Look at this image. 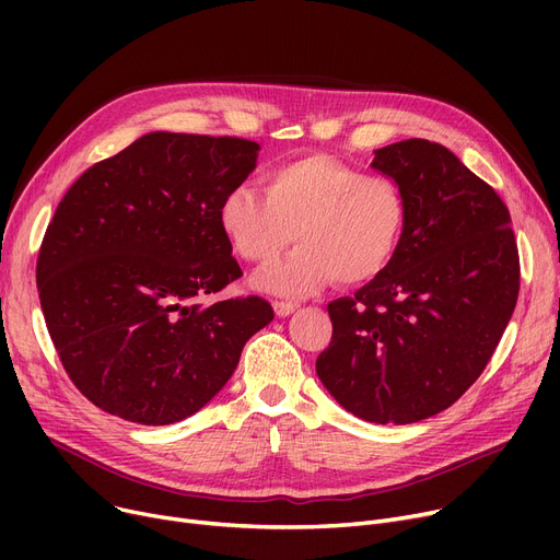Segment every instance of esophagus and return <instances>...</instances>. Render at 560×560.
I'll use <instances>...</instances> for the list:
<instances>
[{
  "label": "esophagus",
  "mask_w": 560,
  "mask_h": 560,
  "mask_svg": "<svg viewBox=\"0 0 560 560\" xmlns=\"http://www.w3.org/2000/svg\"><path fill=\"white\" fill-rule=\"evenodd\" d=\"M272 306H275V313H277L279 317H288L290 313L298 311L300 304H295V302H275Z\"/></svg>",
  "instance_id": "1"
}]
</instances>
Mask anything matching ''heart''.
Here are the masks:
<instances>
[{"instance_id":"1","label":"heart","mask_w":560,"mask_h":560,"mask_svg":"<svg viewBox=\"0 0 560 560\" xmlns=\"http://www.w3.org/2000/svg\"><path fill=\"white\" fill-rule=\"evenodd\" d=\"M408 222L399 184L363 174L334 156L313 154L277 165L265 192L231 188L220 203V224L235 254L268 265L295 241L283 262L256 277V285L300 298L329 283L361 285L395 260Z\"/></svg>"}]
</instances>
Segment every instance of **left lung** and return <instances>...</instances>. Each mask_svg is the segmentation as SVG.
Listing matches in <instances>:
<instances>
[{
    "label": "left lung",
    "mask_w": 560,
    "mask_h": 560,
    "mask_svg": "<svg viewBox=\"0 0 560 560\" xmlns=\"http://www.w3.org/2000/svg\"><path fill=\"white\" fill-rule=\"evenodd\" d=\"M408 206L390 268L327 306L329 347L315 370L361 420L410 424L450 408L502 340L517 304L511 213L443 144L410 138L374 152Z\"/></svg>",
    "instance_id": "obj_1"
}]
</instances>
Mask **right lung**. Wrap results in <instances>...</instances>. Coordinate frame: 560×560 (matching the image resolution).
Listing matches in <instances>:
<instances>
[{"label": "right lung", "instance_id": "right-lung-1", "mask_svg": "<svg viewBox=\"0 0 560 560\" xmlns=\"http://www.w3.org/2000/svg\"><path fill=\"white\" fill-rule=\"evenodd\" d=\"M258 150L154 131L88 167L58 203L36 265L40 306L72 384L106 413L152 427L197 413L272 322L260 298L211 300L243 277L220 203Z\"/></svg>", "mask_w": 560, "mask_h": 560}]
</instances>
